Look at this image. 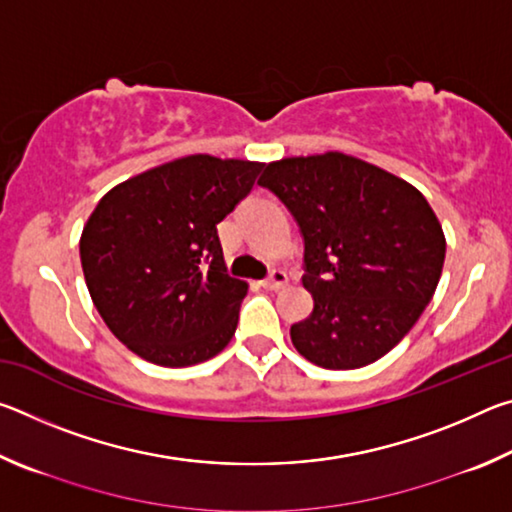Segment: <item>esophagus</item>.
<instances>
[{
    "label": "esophagus",
    "instance_id": "34e87169",
    "mask_svg": "<svg viewBox=\"0 0 512 512\" xmlns=\"http://www.w3.org/2000/svg\"><path fill=\"white\" fill-rule=\"evenodd\" d=\"M289 284V275L284 271H271V275L264 277L262 280V287L264 289H271V291H277V289H284Z\"/></svg>",
    "mask_w": 512,
    "mask_h": 512
}]
</instances>
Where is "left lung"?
<instances>
[{
  "mask_svg": "<svg viewBox=\"0 0 512 512\" xmlns=\"http://www.w3.org/2000/svg\"><path fill=\"white\" fill-rule=\"evenodd\" d=\"M259 185L296 219L314 311L291 325L302 357L352 370L418 323L445 262L443 228L418 189L343 153L266 164Z\"/></svg>",
  "mask_w": 512,
  "mask_h": 512,
  "instance_id": "obj_1",
  "label": "left lung"
}]
</instances>
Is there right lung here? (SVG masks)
Here are the masks:
<instances>
[{"instance_id": "right-lung-1", "label": "right lung", "mask_w": 512, "mask_h": 512, "mask_svg": "<svg viewBox=\"0 0 512 512\" xmlns=\"http://www.w3.org/2000/svg\"><path fill=\"white\" fill-rule=\"evenodd\" d=\"M264 164L212 155L162 164L101 198L81 235L94 307L137 357L167 368L230 343L246 282L225 271L219 225Z\"/></svg>"}]
</instances>
